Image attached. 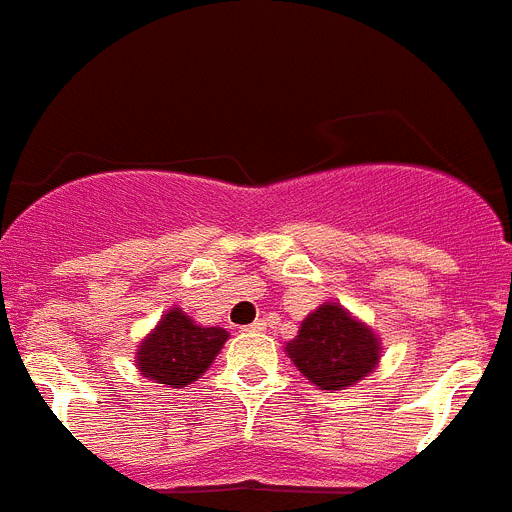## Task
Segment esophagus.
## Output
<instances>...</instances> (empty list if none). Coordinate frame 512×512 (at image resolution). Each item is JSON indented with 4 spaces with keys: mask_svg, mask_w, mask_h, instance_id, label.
<instances>
[{
    "mask_svg": "<svg viewBox=\"0 0 512 512\" xmlns=\"http://www.w3.org/2000/svg\"><path fill=\"white\" fill-rule=\"evenodd\" d=\"M266 330V322L264 320H256L253 325L246 327V332H264Z\"/></svg>",
    "mask_w": 512,
    "mask_h": 512,
    "instance_id": "esophagus-1",
    "label": "esophagus"
}]
</instances>
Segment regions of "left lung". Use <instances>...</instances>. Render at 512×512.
Instances as JSON below:
<instances>
[{
    "label": "left lung",
    "instance_id": "obj_1",
    "mask_svg": "<svg viewBox=\"0 0 512 512\" xmlns=\"http://www.w3.org/2000/svg\"><path fill=\"white\" fill-rule=\"evenodd\" d=\"M284 353L320 391L335 393L365 381L383 355L381 335L340 302H322L299 325Z\"/></svg>",
    "mask_w": 512,
    "mask_h": 512
}]
</instances>
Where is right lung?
Returning a JSON list of instances; mask_svg holds the SVG:
<instances>
[{
  "label": "right lung",
  "mask_w": 512,
  "mask_h": 512,
  "mask_svg": "<svg viewBox=\"0 0 512 512\" xmlns=\"http://www.w3.org/2000/svg\"><path fill=\"white\" fill-rule=\"evenodd\" d=\"M225 340L228 332L223 327L198 325L175 304L139 342L134 360L139 373L149 381L167 388H185L213 365Z\"/></svg>",
  "instance_id": "add662e5"
}]
</instances>
